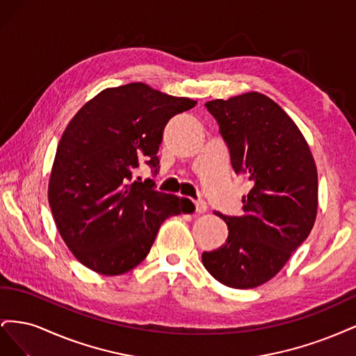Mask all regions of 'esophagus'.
I'll use <instances>...</instances> for the list:
<instances>
[{
    "label": "esophagus",
    "instance_id": "esophagus-1",
    "mask_svg": "<svg viewBox=\"0 0 356 356\" xmlns=\"http://www.w3.org/2000/svg\"><path fill=\"white\" fill-rule=\"evenodd\" d=\"M195 207H196V212L197 213H204V212L208 211V204H207V202H203V200L195 202Z\"/></svg>",
    "mask_w": 356,
    "mask_h": 356
}]
</instances>
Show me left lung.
Listing matches in <instances>:
<instances>
[{
	"label": "left lung",
	"instance_id": "obj_1",
	"mask_svg": "<svg viewBox=\"0 0 356 356\" xmlns=\"http://www.w3.org/2000/svg\"><path fill=\"white\" fill-rule=\"evenodd\" d=\"M229 147L236 174L252 188L242 217L217 212L229 227L218 250L202 261L218 282L248 289L270 281L306 241L318 211V172L297 124L275 101L258 92L204 104Z\"/></svg>",
	"mask_w": 356,
	"mask_h": 356
}]
</instances>
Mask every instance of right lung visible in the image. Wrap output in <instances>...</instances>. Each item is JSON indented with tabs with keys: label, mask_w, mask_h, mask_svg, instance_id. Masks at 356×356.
<instances>
[{
	"label": "right lung",
	"mask_w": 356,
	"mask_h": 356,
	"mask_svg": "<svg viewBox=\"0 0 356 356\" xmlns=\"http://www.w3.org/2000/svg\"><path fill=\"white\" fill-rule=\"evenodd\" d=\"M195 105L131 83L102 90L68 123L53 161L49 204L63 242L90 270H132L152 250L161 222L190 211L187 199L134 175L141 161L157 174L166 123Z\"/></svg>",
	"instance_id": "1"
}]
</instances>
